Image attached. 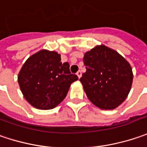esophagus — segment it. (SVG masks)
<instances>
[{"instance_id": "34e87169", "label": "esophagus", "mask_w": 147, "mask_h": 147, "mask_svg": "<svg viewBox=\"0 0 147 147\" xmlns=\"http://www.w3.org/2000/svg\"><path fill=\"white\" fill-rule=\"evenodd\" d=\"M76 75H77V76H78L79 78H80V77H81V75H82V73H81V71H78L76 72Z\"/></svg>"}]
</instances>
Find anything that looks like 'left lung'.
Segmentation results:
<instances>
[{
  "mask_svg": "<svg viewBox=\"0 0 147 147\" xmlns=\"http://www.w3.org/2000/svg\"><path fill=\"white\" fill-rule=\"evenodd\" d=\"M83 61L86 71L80 80L88 99L101 109L118 107L127 97L132 84L129 62L105 45L86 52Z\"/></svg>",
  "mask_w": 147,
  "mask_h": 147,
  "instance_id": "obj_1",
  "label": "left lung"
}]
</instances>
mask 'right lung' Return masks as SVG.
Wrapping results in <instances>:
<instances>
[{
  "label": "right lung",
  "instance_id": "add662e5",
  "mask_svg": "<svg viewBox=\"0 0 147 147\" xmlns=\"http://www.w3.org/2000/svg\"><path fill=\"white\" fill-rule=\"evenodd\" d=\"M76 75L71 74L68 62L61 63V55L41 50L26 60L18 75L24 97L38 109H52L65 97Z\"/></svg>",
  "mask_w": 147,
  "mask_h": 147
}]
</instances>
